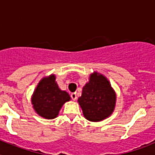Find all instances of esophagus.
Masks as SVG:
<instances>
[{
    "instance_id": "1",
    "label": "esophagus",
    "mask_w": 155,
    "mask_h": 155,
    "mask_svg": "<svg viewBox=\"0 0 155 155\" xmlns=\"http://www.w3.org/2000/svg\"><path fill=\"white\" fill-rule=\"evenodd\" d=\"M71 98H72V100L75 101V100L77 99V94H76V92L71 93Z\"/></svg>"
}]
</instances>
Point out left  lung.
<instances>
[{"instance_id":"obj_1","label":"left lung","mask_w":155,"mask_h":155,"mask_svg":"<svg viewBox=\"0 0 155 155\" xmlns=\"http://www.w3.org/2000/svg\"><path fill=\"white\" fill-rule=\"evenodd\" d=\"M116 95L109 81L97 72L90 75L89 81L83 87L78 102L84 116L91 122L109 117L115 109Z\"/></svg>"}]
</instances>
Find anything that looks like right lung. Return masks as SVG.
<instances>
[{
  "instance_id": "add662e5",
  "label": "right lung",
  "mask_w": 155,
  "mask_h": 155,
  "mask_svg": "<svg viewBox=\"0 0 155 155\" xmlns=\"http://www.w3.org/2000/svg\"><path fill=\"white\" fill-rule=\"evenodd\" d=\"M55 80L54 74L43 78L31 97V104L37 114L49 120L56 118L63 105L71 99L67 91L59 88Z\"/></svg>"
}]
</instances>
